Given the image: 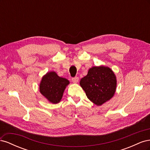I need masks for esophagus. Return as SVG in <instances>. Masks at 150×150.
Returning a JSON list of instances; mask_svg holds the SVG:
<instances>
[{"label": "esophagus", "mask_w": 150, "mask_h": 150, "mask_svg": "<svg viewBox=\"0 0 150 150\" xmlns=\"http://www.w3.org/2000/svg\"><path fill=\"white\" fill-rule=\"evenodd\" d=\"M72 81L74 83H77L79 81V78H78V77H74V78H72Z\"/></svg>", "instance_id": "obj_1"}]
</instances>
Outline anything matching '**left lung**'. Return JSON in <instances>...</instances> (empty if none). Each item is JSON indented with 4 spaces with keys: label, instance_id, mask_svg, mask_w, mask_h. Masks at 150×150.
<instances>
[{
    "label": "left lung",
    "instance_id": "1",
    "mask_svg": "<svg viewBox=\"0 0 150 150\" xmlns=\"http://www.w3.org/2000/svg\"><path fill=\"white\" fill-rule=\"evenodd\" d=\"M80 86L91 101L97 106H101L114 96L116 78L110 67L94 66L81 79Z\"/></svg>",
    "mask_w": 150,
    "mask_h": 150
}]
</instances>
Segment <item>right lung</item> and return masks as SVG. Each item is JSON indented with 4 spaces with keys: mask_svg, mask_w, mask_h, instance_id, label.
<instances>
[{
    "mask_svg": "<svg viewBox=\"0 0 150 150\" xmlns=\"http://www.w3.org/2000/svg\"><path fill=\"white\" fill-rule=\"evenodd\" d=\"M69 81L59 76L56 72H49L45 74L39 84V91L43 96L51 103H59L64 90Z\"/></svg>",
    "mask_w": 150,
    "mask_h": 150,
    "instance_id": "1",
    "label": "right lung"
}]
</instances>
